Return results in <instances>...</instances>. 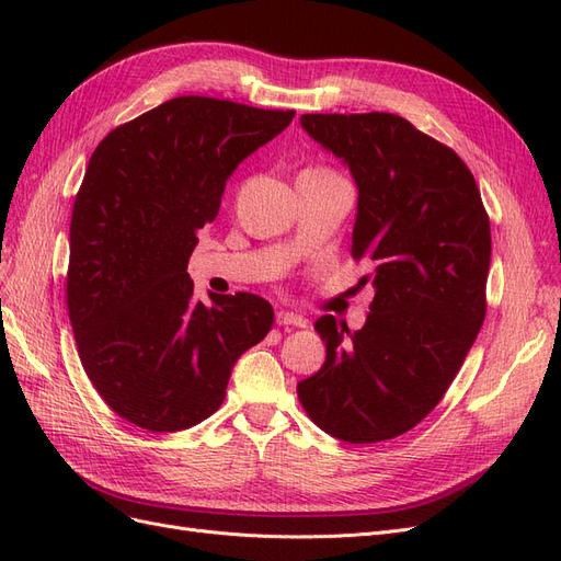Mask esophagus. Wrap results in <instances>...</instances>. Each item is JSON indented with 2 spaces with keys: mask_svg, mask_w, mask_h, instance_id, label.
<instances>
[{
  "mask_svg": "<svg viewBox=\"0 0 561 561\" xmlns=\"http://www.w3.org/2000/svg\"><path fill=\"white\" fill-rule=\"evenodd\" d=\"M276 322H278V325H283V328H287V325L307 328V318H301V316H297L293 311H278L276 313Z\"/></svg>",
  "mask_w": 561,
  "mask_h": 561,
  "instance_id": "obj_1",
  "label": "esophagus"
}]
</instances>
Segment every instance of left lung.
<instances>
[{"instance_id": "left-lung-1", "label": "left lung", "mask_w": 561, "mask_h": 561, "mask_svg": "<svg viewBox=\"0 0 561 561\" xmlns=\"http://www.w3.org/2000/svg\"><path fill=\"white\" fill-rule=\"evenodd\" d=\"M358 184L351 254L369 262L375 299L351 332L316 320L325 363L297 383L318 428L351 445L412 431L443 400L486 313L491 229L454 149L388 112L301 114Z\"/></svg>"}]
</instances>
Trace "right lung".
<instances>
[{"mask_svg":"<svg viewBox=\"0 0 561 561\" xmlns=\"http://www.w3.org/2000/svg\"><path fill=\"white\" fill-rule=\"evenodd\" d=\"M293 116L182 95L95 147L72 208L67 311L93 388L135 426L175 433L215 414L236 360L274 325L257 295L194 301L186 264L236 165Z\"/></svg>","mask_w":561,"mask_h":561,"instance_id":"1","label":"right lung"}]
</instances>
